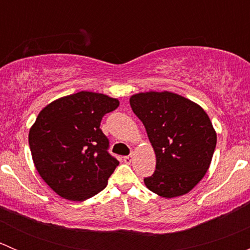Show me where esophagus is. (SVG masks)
I'll use <instances>...</instances> for the list:
<instances>
[{
    "label": "esophagus",
    "instance_id": "34e87169",
    "mask_svg": "<svg viewBox=\"0 0 250 250\" xmlns=\"http://www.w3.org/2000/svg\"><path fill=\"white\" fill-rule=\"evenodd\" d=\"M132 161H133V156L132 155L125 156V157H123V162L127 163V165H130V163H132Z\"/></svg>",
    "mask_w": 250,
    "mask_h": 250
}]
</instances>
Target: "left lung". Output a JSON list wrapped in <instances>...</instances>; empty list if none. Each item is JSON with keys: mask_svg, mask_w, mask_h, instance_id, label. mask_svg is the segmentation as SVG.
<instances>
[{"mask_svg": "<svg viewBox=\"0 0 250 250\" xmlns=\"http://www.w3.org/2000/svg\"><path fill=\"white\" fill-rule=\"evenodd\" d=\"M130 107L143 122L156 155V170L146 188L165 198L190 192L209 169L216 132L198 104L172 92H145L130 97Z\"/></svg>", "mask_w": 250, "mask_h": 250, "instance_id": "left-lung-1", "label": "left lung"}]
</instances>
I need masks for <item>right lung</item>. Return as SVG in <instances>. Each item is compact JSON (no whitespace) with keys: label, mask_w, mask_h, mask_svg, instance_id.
<instances>
[{"label":"right lung","mask_w":250,"mask_h":250,"mask_svg":"<svg viewBox=\"0 0 250 250\" xmlns=\"http://www.w3.org/2000/svg\"><path fill=\"white\" fill-rule=\"evenodd\" d=\"M118 105L115 98L82 90L40 111L29 132L32 161L60 197L82 202L106 188L120 162L107 152L109 140L100 122Z\"/></svg>","instance_id":"1"}]
</instances>
